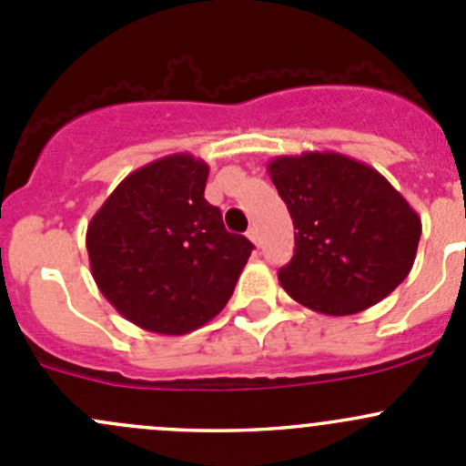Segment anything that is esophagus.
I'll return each instance as SVG.
<instances>
[{
  "instance_id": "esophagus-1",
  "label": "esophagus",
  "mask_w": 466,
  "mask_h": 466,
  "mask_svg": "<svg viewBox=\"0 0 466 466\" xmlns=\"http://www.w3.org/2000/svg\"><path fill=\"white\" fill-rule=\"evenodd\" d=\"M248 238H250V241L255 243V246H259V241H261V238H259V229H257V228L248 229Z\"/></svg>"
}]
</instances>
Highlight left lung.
<instances>
[{"label": "left lung", "instance_id": "obj_1", "mask_svg": "<svg viewBox=\"0 0 466 466\" xmlns=\"http://www.w3.org/2000/svg\"><path fill=\"white\" fill-rule=\"evenodd\" d=\"M272 185L295 225V255L279 284L324 316H351L408 277L421 237L410 203L370 164L333 150L279 155Z\"/></svg>", "mask_w": 466, "mask_h": 466}]
</instances>
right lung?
Instances as JSON below:
<instances>
[{
	"instance_id": "1",
	"label": "right lung",
	"mask_w": 466,
	"mask_h": 466,
	"mask_svg": "<svg viewBox=\"0 0 466 466\" xmlns=\"http://www.w3.org/2000/svg\"><path fill=\"white\" fill-rule=\"evenodd\" d=\"M209 167L189 153L146 164L116 185L87 225L89 268L103 298L133 324L185 336L218 316L252 243L229 234L205 200Z\"/></svg>"
}]
</instances>
